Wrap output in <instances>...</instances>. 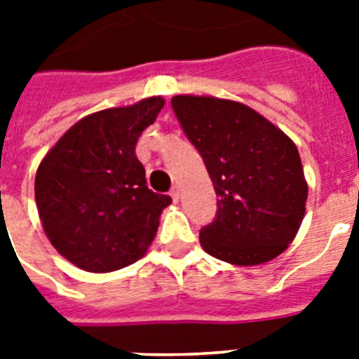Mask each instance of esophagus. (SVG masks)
Returning <instances> with one entry per match:
<instances>
[{
  "label": "esophagus",
  "instance_id": "34e87169",
  "mask_svg": "<svg viewBox=\"0 0 359 359\" xmlns=\"http://www.w3.org/2000/svg\"><path fill=\"white\" fill-rule=\"evenodd\" d=\"M169 196H171V199H173V201L177 203V201H179V199H180V190H179V188H177V186H175V188H173V190H171V194H169Z\"/></svg>",
  "mask_w": 359,
  "mask_h": 359
}]
</instances>
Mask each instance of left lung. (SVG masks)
I'll return each mask as SVG.
<instances>
[{
	"instance_id": "obj_1",
	"label": "left lung",
	"mask_w": 359,
	"mask_h": 359,
	"mask_svg": "<svg viewBox=\"0 0 359 359\" xmlns=\"http://www.w3.org/2000/svg\"><path fill=\"white\" fill-rule=\"evenodd\" d=\"M171 106L218 196L216 219L199 233L203 250L235 266L281 255L306 214L307 180L294 141L235 100L177 95Z\"/></svg>"
}]
</instances>
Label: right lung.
<instances>
[{
    "label": "right lung",
    "instance_id": "right-lung-1",
    "mask_svg": "<svg viewBox=\"0 0 359 359\" xmlns=\"http://www.w3.org/2000/svg\"><path fill=\"white\" fill-rule=\"evenodd\" d=\"M162 97L91 114L72 124L39 163L35 201L50 244L74 266L106 273L134 264L156 236L171 197L149 190L135 156Z\"/></svg>",
    "mask_w": 359,
    "mask_h": 359
}]
</instances>
